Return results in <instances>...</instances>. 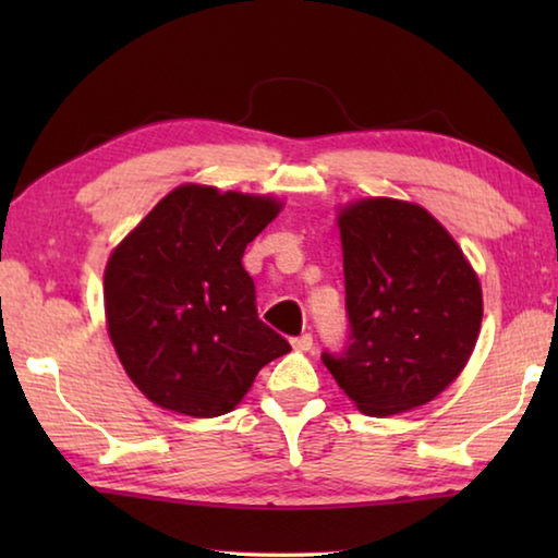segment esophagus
Masks as SVG:
<instances>
[{"label":"esophagus","mask_w":558,"mask_h":558,"mask_svg":"<svg viewBox=\"0 0 558 558\" xmlns=\"http://www.w3.org/2000/svg\"><path fill=\"white\" fill-rule=\"evenodd\" d=\"M292 347L300 349V352H307V349H313V335L305 332L300 337H292Z\"/></svg>","instance_id":"1"}]
</instances>
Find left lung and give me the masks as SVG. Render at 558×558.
<instances>
[{
	"instance_id": "1",
	"label": "left lung",
	"mask_w": 558,
	"mask_h": 558,
	"mask_svg": "<svg viewBox=\"0 0 558 558\" xmlns=\"http://www.w3.org/2000/svg\"><path fill=\"white\" fill-rule=\"evenodd\" d=\"M347 342L323 364L366 415L428 403L468 364L483 290L458 243L415 204L364 199L339 214Z\"/></svg>"
}]
</instances>
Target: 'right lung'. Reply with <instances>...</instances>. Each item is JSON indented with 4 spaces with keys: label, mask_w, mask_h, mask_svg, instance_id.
Segmentation results:
<instances>
[{
    "label": "right lung",
    "mask_w": 558,
    "mask_h": 558,
    "mask_svg": "<svg viewBox=\"0 0 558 558\" xmlns=\"http://www.w3.org/2000/svg\"><path fill=\"white\" fill-rule=\"evenodd\" d=\"M280 204L214 186H177L122 241L106 268L108 332L122 366L162 409L214 418L290 352L258 317L243 251Z\"/></svg>",
    "instance_id": "obj_1"
}]
</instances>
